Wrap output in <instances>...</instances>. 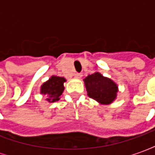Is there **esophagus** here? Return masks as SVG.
<instances>
[{"instance_id": "obj_1", "label": "esophagus", "mask_w": 155, "mask_h": 155, "mask_svg": "<svg viewBox=\"0 0 155 155\" xmlns=\"http://www.w3.org/2000/svg\"><path fill=\"white\" fill-rule=\"evenodd\" d=\"M74 77L77 78V79H80V78L82 77V74L81 73H76V74H74Z\"/></svg>"}]
</instances>
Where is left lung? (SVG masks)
<instances>
[{"instance_id": "obj_1", "label": "left lung", "mask_w": 155, "mask_h": 155, "mask_svg": "<svg viewBox=\"0 0 155 155\" xmlns=\"http://www.w3.org/2000/svg\"><path fill=\"white\" fill-rule=\"evenodd\" d=\"M89 97L101 104H110L116 99L118 86L114 81L95 72L84 80Z\"/></svg>"}]
</instances>
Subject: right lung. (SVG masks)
<instances>
[{"mask_svg": "<svg viewBox=\"0 0 155 155\" xmlns=\"http://www.w3.org/2000/svg\"><path fill=\"white\" fill-rule=\"evenodd\" d=\"M66 80L60 76H51L46 82L41 85V93L46 95V101L54 102L60 100L61 95L64 91V83Z\"/></svg>", "mask_w": 155, "mask_h": 155, "instance_id": "right-lung-1", "label": "right lung"}]
</instances>
